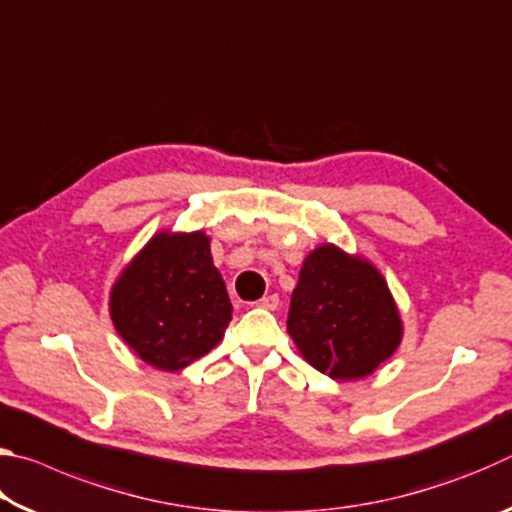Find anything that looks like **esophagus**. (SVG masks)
<instances>
[{
	"mask_svg": "<svg viewBox=\"0 0 512 512\" xmlns=\"http://www.w3.org/2000/svg\"><path fill=\"white\" fill-rule=\"evenodd\" d=\"M257 307H264L268 311H275L280 307V296L277 293H271V296H264L262 300H257Z\"/></svg>",
	"mask_w": 512,
	"mask_h": 512,
	"instance_id": "34e87169",
	"label": "esophagus"
}]
</instances>
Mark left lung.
I'll return each mask as SVG.
<instances>
[{"label": "left lung", "mask_w": 512, "mask_h": 512, "mask_svg": "<svg viewBox=\"0 0 512 512\" xmlns=\"http://www.w3.org/2000/svg\"><path fill=\"white\" fill-rule=\"evenodd\" d=\"M287 329L302 357L332 379L370 375L402 341V320L381 273L329 244L300 268Z\"/></svg>", "instance_id": "8db88e82"}]
</instances>
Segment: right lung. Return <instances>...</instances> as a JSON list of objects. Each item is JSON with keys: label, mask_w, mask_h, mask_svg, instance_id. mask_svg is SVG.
<instances>
[{"label": "right lung", "mask_w": 512, "mask_h": 512, "mask_svg": "<svg viewBox=\"0 0 512 512\" xmlns=\"http://www.w3.org/2000/svg\"><path fill=\"white\" fill-rule=\"evenodd\" d=\"M110 316L137 357L180 370L205 357L232 320V305L203 232H160L124 268Z\"/></svg>", "instance_id": "right-lung-1"}]
</instances>
